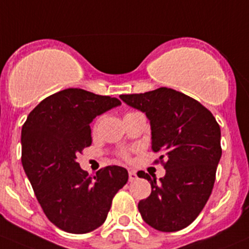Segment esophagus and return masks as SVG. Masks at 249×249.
I'll list each match as a JSON object with an SVG mask.
<instances>
[{
    "instance_id": "obj_1",
    "label": "esophagus",
    "mask_w": 249,
    "mask_h": 249,
    "mask_svg": "<svg viewBox=\"0 0 249 249\" xmlns=\"http://www.w3.org/2000/svg\"><path fill=\"white\" fill-rule=\"evenodd\" d=\"M137 179V175H136V173L133 170H129V181L130 182H133Z\"/></svg>"
}]
</instances>
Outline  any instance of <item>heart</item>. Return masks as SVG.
Here are the masks:
<instances>
[{
  "instance_id": "b5f03b06",
  "label": "heart",
  "mask_w": 249,
  "mask_h": 249,
  "mask_svg": "<svg viewBox=\"0 0 249 249\" xmlns=\"http://www.w3.org/2000/svg\"><path fill=\"white\" fill-rule=\"evenodd\" d=\"M131 113H135V112H133V111H131V112H127V113L125 114V116H127V114H131ZM98 120H99V119H97V120H95V123H94V127L97 126V124H98ZM120 156H122V157L124 158V160H129V158H130V154H129V151H127V150H124V151H122V152H120Z\"/></svg>"
}]
</instances>
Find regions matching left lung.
Listing matches in <instances>:
<instances>
[{"label":"left lung","instance_id":"obj_1","mask_svg":"<svg viewBox=\"0 0 249 249\" xmlns=\"http://www.w3.org/2000/svg\"><path fill=\"white\" fill-rule=\"evenodd\" d=\"M120 99L145 112L151 149L160 154L155 163L165 169L160 182L144 171L137 174L152 189L146 200L139 201V213L157 231H181L198 216L212 194L222 155L220 125L201 103L168 87L122 94Z\"/></svg>","mask_w":249,"mask_h":249}]
</instances>
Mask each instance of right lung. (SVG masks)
Segmentation results:
<instances>
[{
	"instance_id": "1",
	"label": "right lung",
	"mask_w": 249,
	"mask_h": 249,
	"mask_svg": "<svg viewBox=\"0 0 249 249\" xmlns=\"http://www.w3.org/2000/svg\"><path fill=\"white\" fill-rule=\"evenodd\" d=\"M118 105L117 98L67 89L43 99L22 126L27 177L48 220L67 233L102 226L114 195L129 179L122 166H105L91 176L75 160L92 144V120Z\"/></svg>"
}]
</instances>
